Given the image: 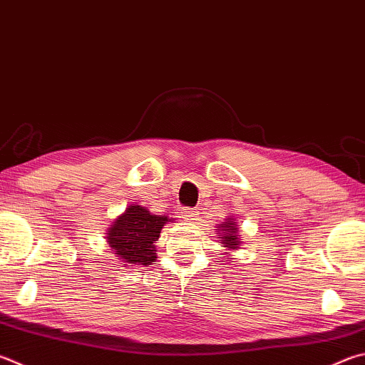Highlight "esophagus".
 Masks as SVG:
<instances>
[{
    "mask_svg": "<svg viewBox=\"0 0 365 365\" xmlns=\"http://www.w3.org/2000/svg\"><path fill=\"white\" fill-rule=\"evenodd\" d=\"M197 215H200V210H196V209H185L183 210V218L187 222H195Z\"/></svg>",
    "mask_w": 365,
    "mask_h": 365,
    "instance_id": "obj_1",
    "label": "esophagus"
}]
</instances>
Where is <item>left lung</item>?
Instances as JSON below:
<instances>
[{"label":"left lung","instance_id":"obj_1","mask_svg":"<svg viewBox=\"0 0 365 365\" xmlns=\"http://www.w3.org/2000/svg\"><path fill=\"white\" fill-rule=\"evenodd\" d=\"M218 231H215V235H218V237H220V241L223 246L222 247H225V252L223 254L227 255V257H230L231 255V252H235V250H237L241 247V244H242V241H241V235L237 233V223H236V220L235 218H225V222H222L220 225H218Z\"/></svg>","mask_w":365,"mask_h":365}]
</instances>
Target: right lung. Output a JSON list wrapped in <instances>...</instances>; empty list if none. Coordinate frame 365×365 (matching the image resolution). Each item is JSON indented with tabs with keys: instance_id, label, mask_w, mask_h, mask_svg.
Here are the masks:
<instances>
[{
	"instance_id": "obj_1",
	"label": "right lung",
	"mask_w": 365,
	"mask_h": 365,
	"mask_svg": "<svg viewBox=\"0 0 365 365\" xmlns=\"http://www.w3.org/2000/svg\"><path fill=\"white\" fill-rule=\"evenodd\" d=\"M168 222H174V218L156 215L140 204H130L108 227L107 246L123 267H148L158 258L155 242Z\"/></svg>"
}]
</instances>
